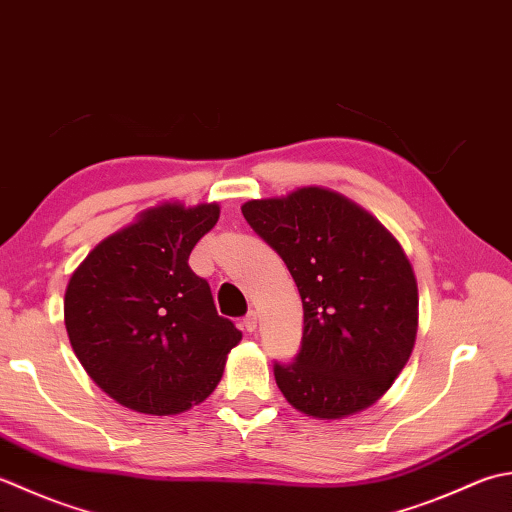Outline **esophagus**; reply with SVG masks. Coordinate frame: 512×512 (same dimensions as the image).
Here are the masks:
<instances>
[{
  "instance_id": "34e87169",
  "label": "esophagus",
  "mask_w": 512,
  "mask_h": 512,
  "mask_svg": "<svg viewBox=\"0 0 512 512\" xmlns=\"http://www.w3.org/2000/svg\"><path fill=\"white\" fill-rule=\"evenodd\" d=\"M242 324H244L248 333H253V330L257 328V313H255V310H248V313L242 319Z\"/></svg>"
}]
</instances>
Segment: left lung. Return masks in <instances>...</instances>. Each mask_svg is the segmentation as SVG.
Returning a JSON list of instances; mask_svg holds the SVG:
<instances>
[{"label":"left lung","mask_w":512,"mask_h":512,"mask_svg":"<svg viewBox=\"0 0 512 512\" xmlns=\"http://www.w3.org/2000/svg\"><path fill=\"white\" fill-rule=\"evenodd\" d=\"M284 259L304 306L302 346L275 382L319 419L359 413L402 373L417 335V282L402 246L364 208L308 186L242 206Z\"/></svg>","instance_id":"1"}]
</instances>
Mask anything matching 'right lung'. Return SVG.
<instances>
[{"label":"right lung","mask_w":512,"mask_h":512,"mask_svg":"<svg viewBox=\"0 0 512 512\" xmlns=\"http://www.w3.org/2000/svg\"><path fill=\"white\" fill-rule=\"evenodd\" d=\"M217 219V204L150 208L90 250L70 277V346L93 382L137 413L173 415L204 402L242 339L188 266Z\"/></svg>","instance_id":"add662e5"}]
</instances>
